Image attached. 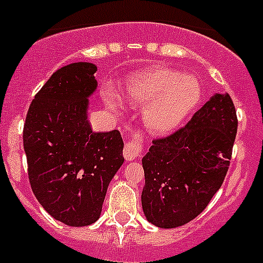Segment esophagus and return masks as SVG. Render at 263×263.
Masks as SVG:
<instances>
[{"label": "esophagus", "instance_id": "1", "mask_svg": "<svg viewBox=\"0 0 263 263\" xmlns=\"http://www.w3.org/2000/svg\"><path fill=\"white\" fill-rule=\"evenodd\" d=\"M143 146V139L139 134L132 135L131 139L126 141V145L123 149V156L127 161H134L137 157L141 156L144 151Z\"/></svg>", "mask_w": 263, "mask_h": 263}]
</instances>
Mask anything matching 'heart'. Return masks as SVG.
I'll use <instances>...</instances> for the list:
<instances>
[{"instance_id": "obj_1", "label": "heart", "mask_w": 263, "mask_h": 263, "mask_svg": "<svg viewBox=\"0 0 263 263\" xmlns=\"http://www.w3.org/2000/svg\"><path fill=\"white\" fill-rule=\"evenodd\" d=\"M131 104L146 105L143 122L149 132L165 135L178 128L201 98V85L192 75H181L171 68H157L134 75L126 87ZM107 106L119 112V98L106 93Z\"/></svg>"}]
</instances>
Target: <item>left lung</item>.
<instances>
[{
	"mask_svg": "<svg viewBox=\"0 0 263 263\" xmlns=\"http://www.w3.org/2000/svg\"><path fill=\"white\" fill-rule=\"evenodd\" d=\"M237 132L230 95L215 93L184 127L153 140L143 158L146 219L175 228L195 219L217 193L228 171Z\"/></svg>",
	"mask_w": 263,
	"mask_h": 263,
	"instance_id": "obj_1",
	"label": "left lung"
}]
</instances>
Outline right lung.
<instances>
[{
	"instance_id": "obj_1",
	"label": "right lung",
	"mask_w": 263,
	"mask_h": 263,
	"mask_svg": "<svg viewBox=\"0 0 263 263\" xmlns=\"http://www.w3.org/2000/svg\"><path fill=\"white\" fill-rule=\"evenodd\" d=\"M96 71L89 62L55 71L32 100L23 128L33 195L54 219L71 227L100 218L109 183L124 162L120 132L96 134L88 122Z\"/></svg>"
}]
</instances>
